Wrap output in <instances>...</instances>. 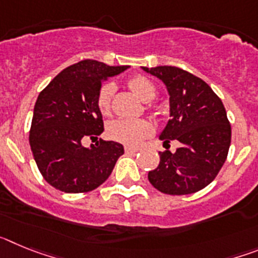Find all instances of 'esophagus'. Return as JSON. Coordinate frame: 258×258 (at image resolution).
<instances>
[{
    "label": "esophagus",
    "instance_id": "1",
    "mask_svg": "<svg viewBox=\"0 0 258 258\" xmlns=\"http://www.w3.org/2000/svg\"><path fill=\"white\" fill-rule=\"evenodd\" d=\"M140 151V149H136V147H129V146H125V152L126 154H136V152Z\"/></svg>",
    "mask_w": 258,
    "mask_h": 258
}]
</instances>
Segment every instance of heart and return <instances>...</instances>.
<instances>
[{"label":"heart","instance_id":"b5f03b06","mask_svg":"<svg viewBox=\"0 0 258 258\" xmlns=\"http://www.w3.org/2000/svg\"><path fill=\"white\" fill-rule=\"evenodd\" d=\"M127 85L132 89V92L141 98L143 102H150L156 97V86L149 77L143 75H136L129 79ZM116 86L113 83H106L101 86L97 97L98 108L102 115L111 113V102H112L113 93ZM154 132V127L147 120L138 118V120H129V118H120L113 120L107 126V136L112 141L124 143L126 146L140 145L145 138L150 137Z\"/></svg>","mask_w":258,"mask_h":258}]
</instances>
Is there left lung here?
<instances>
[{
	"label": "left lung",
	"mask_w": 258,
	"mask_h": 258,
	"mask_svg": "<svg viewBox=\"0 0 258 258\" xmlns=\"http://www.w3.org/2000/svg\"><path fill=\"white\" fill-rule=\"evenodd\" d=\"M160 79L169 93L170 120L160 138L181 143L175 152H160V164L149 172L155 188L168 195H187L208 186L226 160L231 126L222 101L211 86L178 67H142Z\"/></svg>",
	"instance_id": "obj_1"
}]
</instances>
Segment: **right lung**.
<instances>
[{
	"label": "right lung",
	"mask_w": 258,
	"mask_h": 258,
	"mask_svg": "<svg viewBox=\"0 0 258 258\" xmlns=\"http://www.w3.org/2000/svg\"><path fill=\"white\" fill-rule=\"evenodd\" d=\"M129 66H107L85 59L63 70L38 94L29 145L38 170L56 190L88 192L101 186L122 154V145L102 141L86 149L85 138L104 131L97 97L102 83Z\"/></svg>",
	"instance_id": "1"
}]
</instances>
